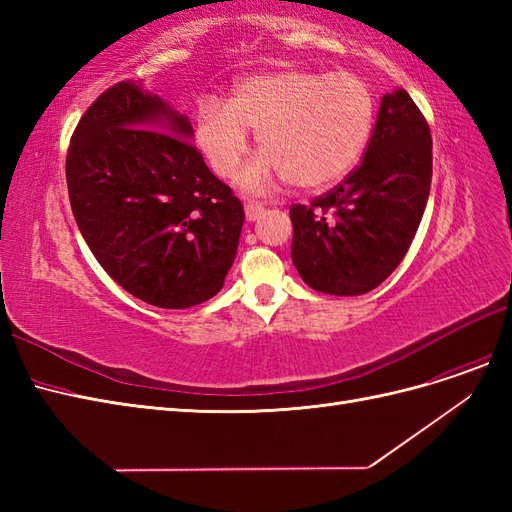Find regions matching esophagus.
I'll return each instance as SVG.
<instances>
[{
    "label": "esophagus",
    "instance_id": "34e87169",
    "mask_svg": "<svg viewBox=\"0 0 512 512\" xmlns=\"http://www.w3.org/2000/svg\"><path fill=\"white\" fill-rule=\"evenodd\" d=\"M262 211H265V207H262L260 203H256V200H247V203H245V218L250 220V222L258 220L260 215H262Z\"/></svg>",
    "mask_w": 512,
    "mask_h": 512
}]
</instances>
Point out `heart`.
I'll list each match as a JSON object with an SVG mask.
<instances>
[{"label":"heart","instance_id":"1","mask_svg":"<svg viewBox=\"0 0 512 512\" xmlns=\"http://www.w3.org/2000/svg\"><path fill=\"white\" fill-rule=\"evenodd\" d=\"M376 121L369 85L352 72L286 68L243 76L228 100L198 102L192 141L222 179L237 175L250 130L265 149L241 177L247 190L292 181L301 190H324L361 162Z\"/></svg>","mask_w":512,"mask_h":512}]
</instances>
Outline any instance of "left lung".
I'll use <instances>...</instances> for the list:
<instances>
[{
    "label": "left lung",
    "mask_w": 512,
    "mask_h": 512,
    "mask_svg": "<svg viewBox=\"0 0 512 512\" xmlns=\"http://www.w3.org/2000/svg\"><path fill=\"white\" fill-rule=\"evenodd\" d=\"M431 188V132L406 89L386 94L361 166L309 205H292V262L324 294L380 286L410 250Z\"/></svg>",
    "instance_id": "obj_1"
}]
</instances>
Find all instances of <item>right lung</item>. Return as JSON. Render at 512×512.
<instances>
[{"mask_svg": "<svg viewBox=\"0 0 512 512\" xmlns=\"http://www.w3.org/2000/svg\"><path fill=\"white\" fill-rule=\"evenodd\" d=\"M190 138L188 117L121 81L87 108L66 156L72 213L91 254L132 297L164 309L222 290L245 220Z\"/></svg>", "mask_w": 512, "mask_h": 512, "instance_id": "1", "label": "right lung"}]
</instances>
